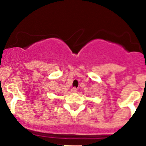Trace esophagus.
I'll use <instances>...</instances> for the list:
<instances>
[{"label":"esophagus","mask_w":146,"mask_h":146,"mask_svg":"<svg viewBox=\"0 0 146 146\" xmlns=\"http://www.w3.org/2000/svg\"><path fill=\"white\" fill-rule=\"evenodd\" d=\"M71 92H77V88H73L71 89Z\"/></svg>","instance_id":"1"}]
</instances>
